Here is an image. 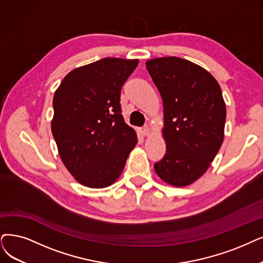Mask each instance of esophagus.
<instances>
[{
    "mask_svg": "<svg viewBox=\"0 0 263 263\" xmlns=\"http://www.w3.org/2000/svg\"><path fill=\"white\" fill-rule=\"evenodd\" d=\"M141 134L143 136H149L150 135V127H149L148 125H144L143 127L141 128Z\"/></svg>",
    "mask_w": 263,
    "mask_h": 263,
    "instance_id": "1",
    "label": "esophagus"
}]
</instances>
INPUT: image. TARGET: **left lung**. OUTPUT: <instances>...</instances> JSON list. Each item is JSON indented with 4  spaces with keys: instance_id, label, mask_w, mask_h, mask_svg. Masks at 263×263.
<instances>
[{
    "instance_id": "obj_1",
    "label": "left lung",
    "mask_w": 263,
    "mask_h": 263,
    "mask_svg": "<svg viewBox=\"0 0 263 263\" xmlns=\"http://www.w3.org/2000/svg\"><path fill=\"white\" fill-rule=\"evenodd\" d=\"M164 106L166 154L154 170L167 183L184 186L197 180L223 141L226 103L215 78L179 57L145 62Z\"/></svg>"
}]
</instances>
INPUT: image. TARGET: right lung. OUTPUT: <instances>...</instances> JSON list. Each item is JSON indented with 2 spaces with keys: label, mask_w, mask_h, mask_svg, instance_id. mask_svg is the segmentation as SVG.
I'll return each instance as SVG.
<instances>
[{
  "label": "right lung",
  "mask_w": 263,
  "mask_h": 263,
  "mask_svg": "<svg viewBox=\"0 0 263 263\" xmlns=\"http://www.w3.org/2000/svg\"><path fill=\"white\" fill-rule=\"evenodd\" d=\"M138 61L100 59L68 73L55 92L51 133L62 162L83 185L112 184L137 143L120 101Z\"/></svg>",
  "instance_id": "1"
}]
</instances>
